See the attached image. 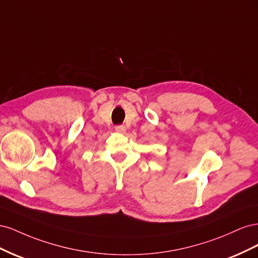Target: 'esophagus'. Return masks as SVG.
<instances>
[{
    "instance_id": "34e87169",
    "label": "esophagus",
    "mask_w": 258,
    "mask_h": 258,
    "mask_svg": "<svg viewBox=\"0 0 258 258\" xmlns=\"http://www.w3.org/2000/svg\"><path fill=\"white\" fill-rule=\"evenodd\" d=\"M115 130L118 132H124L126 131V127H124L123 124H117V126H115Z\"/></svg>"
}]
</instances>
